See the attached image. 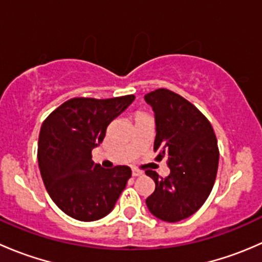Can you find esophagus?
Here are the masks:
<instances>
[{
  "label": "esophagus",
  "instance_id": "34e87169",
  "mask_svg": "<svg viewBox=\"0 0 262 262\" xmlns=\"http://www.w3.org/2000/svg\"><path fill=\"white\" fill-rule=\"evenodd\" d=\"M132 176H133V178H138V176H142V172L138 170H133L132 171Z\"/></svg>",
  "mask_w": 262,
  "mask_h": 262
}]
</instances>
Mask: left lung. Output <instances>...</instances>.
I'll return each mask as SVG.
<instances>
[{
  "instance_id": "obj_1",
  "label": "left lung",
  "mask_w": 262,
  "mask_h": 262,
  "mask_svg": "<svg viewBox=\"0 0 262 262\" xmlns=\"http://www.w3.org/2000/svg\"><path fill=\"white\" fill-rule=\"evenodd\" d=\"M155 113L157 160L168 158L170 175L158 180L147 171L156 189L147 198L148 210L161 221H182L192 215L209 196L218 171L219 150L214 130L191 102L166 89L144 96Z\"/></svg>"
}]
</instances>
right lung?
Masks as SVG:
<instances>
[{
    "instance_id": "obj_1",
    "label": "right lung",
    "mask_w": 262,
    "mask_h": 262,
    "mask_svg": "<svg viewBox=\"0 0 262 262\" xmlns=\"http://www.w3.org/2000/svg\"><path fill=\"white\" fill-rule=\"evenodd\" d=\"M136 96L96 100L77 97L60 105L43 123L38 162L46 189L67 215L82 222L104 218L132 176L128 166L102 168L91 152L102 143L109 124Z\"/></svg>"
}]
</instances>
